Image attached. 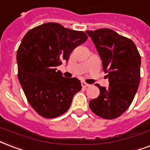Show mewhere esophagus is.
<instances>
[{"mask_svg": "<svg viewBox=\"0 0 150 150\" xmlns=\"http://www.w3.org/2000/svg\"><path fill=\"white\" fill-rule=\"evenodd\" d=\"M82 86H83V88H86V87H88V86H90V85L89 84H87L86 83H85V82H82Z\"/></svg>", "mask_w": 150, "mask_h": 150, "instance_id": "1", "label": "esophagus"}]
</instances>
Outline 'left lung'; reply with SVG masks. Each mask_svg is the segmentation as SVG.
<instances>
[{"mask_svg": "<svg viewBox=\"0 0 150 150\" xmlns=\"http://www.w3.org/2000/svg\"><path fill=\"white\" fill-rule=\"evenodd\" d=\"M86 32L95 45L109 81L108 88L96 84L100 94L90 100L89 106L101 118L116 119L131 105L139 88L141 57L133 41L113 30L100 28Z\"/></svg>", "mask_w": 150, "mask_h": 150, "instance_id": "obj_1", "label": "left lung"}]
</instances>
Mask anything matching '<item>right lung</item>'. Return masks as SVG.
Returning <instances> with one entry per match:
<instances>
[{
  "mask_svg": "<svg viewBox=\"0 0 150 150\" xmlns=\"http://www.w3.org/2000/svg\"><path fill=\"white\" fill-rule=\"evenodd\" d=\"M86 33L46 23L25 34L16 53L18 79L27 101L44 118L66 112L82 89L75 78H64L57 67L87 40Z\"/></svg>",
  "mask_w": 150,
  "mask_h": 150,
  "instance_id": "add662e5",
  "label": "right lung"
}]
</instances>
